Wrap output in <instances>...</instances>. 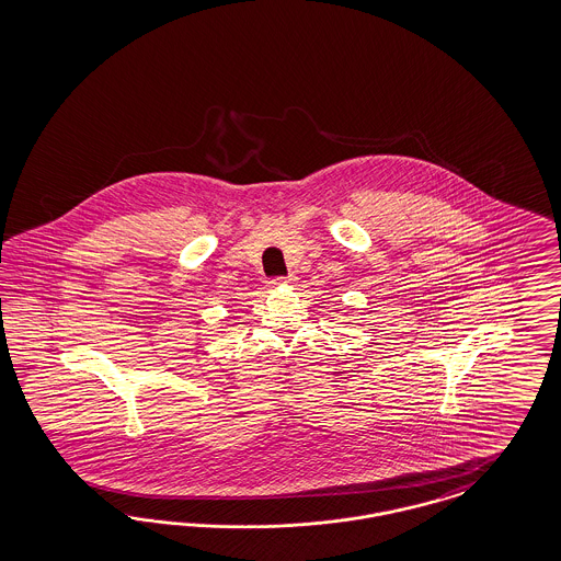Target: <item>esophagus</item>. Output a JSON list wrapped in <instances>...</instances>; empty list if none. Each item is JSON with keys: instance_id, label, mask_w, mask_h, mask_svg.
<instances>
[{"instance_id": "34e87169", "label": "esophagus", "mask_w": 561, "mask_h": 561, "mask_svg": "<svg viewBox=\"0 0 561 561\" xmlns=\"http://www.w3.org/2000/svg\"><path fill=\"white\" fill-rule=\"evenodd\" d=\"M294 275H288V277H275V279H272L270 282V286H273V288H277V286H286V284H294Z\"/></svg>"}]
</instances>
